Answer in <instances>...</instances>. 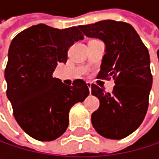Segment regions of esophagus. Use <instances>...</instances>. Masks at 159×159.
<instances>
[{
  "mask_svg": "<svg viewBox=\"0 0 159 159\" xmlns=\"http://www.w3.org/2000/svg\"><path fill=\"white\" fill-rule=\"evenodd\" d=\"M86 84H87V86H88L89 90H91V83H90V82H87V83H86Z\"/></svg>",
  "mask_w": 159,
  "mask_h": 159,
  "instance_id": "obj_1",
  "label": "esophagus"
}]
</instances>
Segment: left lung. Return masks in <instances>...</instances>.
<instances>
[{"label": "left lung", "instance_id": "1", "mask_svg": "<svg viewBox=\"0 0 159 159\" xmlns=\"http://www.w3.org/2000/svg\"><path fill=\"white\" fill-rule=\"evenodd\" d=\"M78 27L85 36L104 41L106 53L98 77H112L115 83L111 94L91 85L92 94L100 102L92 113V124L106 138H125L140 126L148 109L153 78L147 48L125 22L104 20Z\"/></svg>", "mask_w": 159, "mask_h": 159}]
</instances>
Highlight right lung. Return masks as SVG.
Returning <instances> with one entry per match:
<instances>
[{
  "instance_id": "right-lung-1",
  "label": "right lung",
  "mask_w": 159,
  "mask_h": 159,
  "mask_svg": "<svg viewBox=\"0 0 159 159\" xmlns=\"http://www.w3.org/2000/svg\"><path fill=\"white\" fill-rule=\"evenodd\" d=\"M84 39L76 26L58 29L44 24L30 26L12 40L5 68L6 94L20 127L39 141L60 137L69 124L70 109L89 95L82 79L66 85L52 76L67 52Z\"/></svg>"
}]
</instances>
